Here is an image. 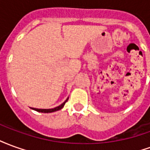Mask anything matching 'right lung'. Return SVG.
I'll list each match as a JSON object with an SVG mask.
<instances>
[{
    "label": "right lung",
    "instance_id": "right-lung-1",
    "mask_svg": "<svg viewBox=\"0 0 150 150\" xmlns=\"http://www.w3.org/2000/svg\"><path fill=\"white\" fill-rule=\"evenodd\" d=\"M68 100V99H67L66 101H64L63 103H62L61 105H59L58 107L54 108H50V109H38V108H31L32 109H34V110L37 111V112H44V113H48V112H55V111H59L60 109H62L63 106L65 105L66 102Z\"/></svg>",
    "mask_w": 150,
    "mask_h": 150
}]
</instances>
